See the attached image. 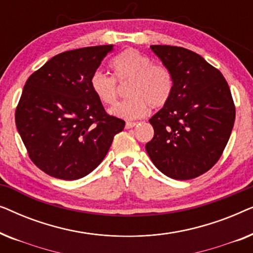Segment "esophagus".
<instances>
[{
    "mask_svg": "<svg viewBox=\"0 0 253 253\" xmlns=\"http://www.w3.org/2000/svg\"><path fill=\"white\" fill-rule=\"evenodd\" d=\"M136 126H137V123H134V122H126V129H131V127H134Z\"/></svg>",
    "mask_w": 253,
    "mask_h": 253,
    "instance_id": "obj_1",
    "label": "esophagus"
}]
</instances>
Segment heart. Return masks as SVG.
Segmentation results:
<instances>
[{
  "instance_id": "1",
  "label": "heart",
  "mask_w": 253,
  "mask_h": 253,
  "mask_svg": "<svg viewBox=\"0 0 253 253\" xmlns=\"http://www.w3.org/2000/svg\"><path fill=\"white\" fill-rule=\"evenodd\" d=\"M114 77L95 71L89 79L93 94L102 105L113 106L120 95L121 85L130 83L129 99L117 103L110 110L113 115L136 120L147 115L150 108L160 109L170 100L175 88L172 71L165 64H153L146 55L129 48L117 55L110 63Z\"/></svg>"
}]
</instances>
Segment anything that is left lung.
<instances>
[{"label":"left lung","instance_id":"1","mask_svg":"<svg viewBox=\"0 0 253 253\" xmlns=\"http://www.w3.org/2000/svg\"><path fill=\"white\" fill-rule=\"evenodd\" d=\"M151 49L170 69V100L152 116L154 137L147 154L161 172L175 179L205 174L219 161L233 130L235 103L223 75L195 51L153 44Z\"/></svg>","mask_w":253,"mask_h":253}]
</instances>
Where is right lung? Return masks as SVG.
Segmentation results:
<instances>
[{"label": "right lung", "mask_w": 253, "mask_h": 253, "mask_svg": "<svg viewBox=\"0 0 253 253\" xmlns=\"http://www.w3.org/2000/svg\"><path fill=\"white\" fill-rule=\"evenodd\" d=\"M113 44L68 50L34 71L15 113L17 130L34 165L51 177L74 181L108 153L126 122L93 94L89 79Z\"/></svg>", "instance_id": "right-lung-1"}]
</instances>
